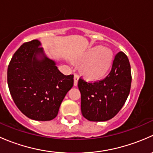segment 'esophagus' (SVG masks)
I'll use <instances>...</instances> for the list:
<instances>
[{
  "instance_id": "34e87169",
  "label": "esophagus",
  "mask_w": 153,
  "mask_h": 153,
  "mask_svg": "<svg viewBox=\"0 0 153 153\" xmlns=\"http://www.w3.org/2000/svg\"><path fill=\"white\" fill-rule=\"evenodd\" d=\"M78 79H79L78 75H76V74H75V75H74V86H77V85H78Z\"/></svg>"
}]
</instances>
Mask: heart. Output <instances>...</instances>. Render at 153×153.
Instances as JSON below:
<instances>
[{"instance_id": "heart-1", "label": "heart", "mask_w": 153, "mask_h": 153, "mask_svg": "<svg viewBox=\"0 0 153 153\" xmlns=\"http://www.w3.org/2000/svg\"><path fill=\"white\" fill-rule=\"evenodd\" d=\"M112 52L110 49L96 46L87 51L75 63L81 64V75L88 81L104 79L110 70L112 64Z\"/></svg>"}]
</instances>
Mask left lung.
Wrapping results in <instances>:
<instances>
[{"instance_id": "1", "label": "left lung", "mask_w": 153, "mask_h": 153, "mask_svg": "<svg viewBox=\"0 0 153 153\" xmlns=\"http://www.w3.org/2000/svg\"><path fill=\"white\" fill-rule=\"evenodd\" d=\"M132 82L131 68L123 52L117 54L112 69L104 80L87 83L80 78L81 112L91 121H106L118 114L126 102Z\"/></svg>"}]
</instances>
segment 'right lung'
Returning a JSON list of instances; mask_svg holds the SVG:
<instances>
[{
	"label": "right lung",
	"instance_id": "right-lung-1",
	"mask_svg": "<svg viewBox=\"0 0 153 153\" xmlns=\"http://www.w3.org/2000/svg\"><path fill=\"white\" fill-rule=\"evenodd\" d=\"M41 43H24L12 56L7 82L14 102L23 114L35 121L57 116L61 102L73 86V75H64L46 55Z\"/></svg>",
	"mask_w": 153,
	"mask_h": 153
}]
</instances>
